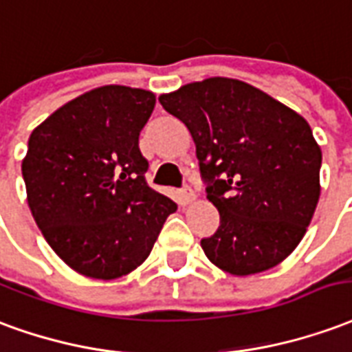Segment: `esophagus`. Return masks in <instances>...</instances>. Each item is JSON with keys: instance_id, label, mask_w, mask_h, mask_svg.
Here are the masks:
<instances>
[{"instance_id": "esophagus-1", "label": "esophagus", "mask_w": 352, "mask_h": 352, "mask_svg": "<svg viewBox=\"0 0 352 352\" xmlns=\"http://www.w3.org/2000/svg\"><path fill=\"white\" fill-rule=\"evenodd\" d=\"M193 201H195V193L189 189V187L182 189V191L178 193V202L182 204V206H187V204H191Z\"/></svg>"}]
</instances>
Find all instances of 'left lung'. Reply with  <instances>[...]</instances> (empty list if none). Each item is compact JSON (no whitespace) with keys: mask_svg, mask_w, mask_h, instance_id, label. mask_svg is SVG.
Returning <instances> with one entry per match:
<instances>
[{"mask_svg":"<svg viewBox=\"0 0 352 352\" xmlns=\"http://www.w3.org/2000/svg\"><path fill=\"white\" fill-rule=\"evenodd\" d=\"M197 146L219 229L202 238L212 263L232 276L270 270L296 250L320 195L311 127L283 102L234 78L214 76L159 97Z\"/></svg>","mask_w":352,"mask_h":352,"instance_id":"1","label":"left lung"}]
</instances>
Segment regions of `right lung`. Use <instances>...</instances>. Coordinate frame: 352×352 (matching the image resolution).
<instances>
[{
  "mask_svg": "<svg viewBox=\"0 0 352 352\" xmlns=\"http://www.w3.org/2000/svg\"><path fill=\"white\" fill-rule=\"evenodd\" d=\"M153 107L151 91L101 86L65 102L30 137L22 176L33 219L82 276L107 281L135 270L178 208L144 178L138 135Z\"/></svg>",
  "mask_w": 352,
  "mask_h": 352,
  "instance_id": "add662e5",
  "label": "right lung"
}]
</instances>
